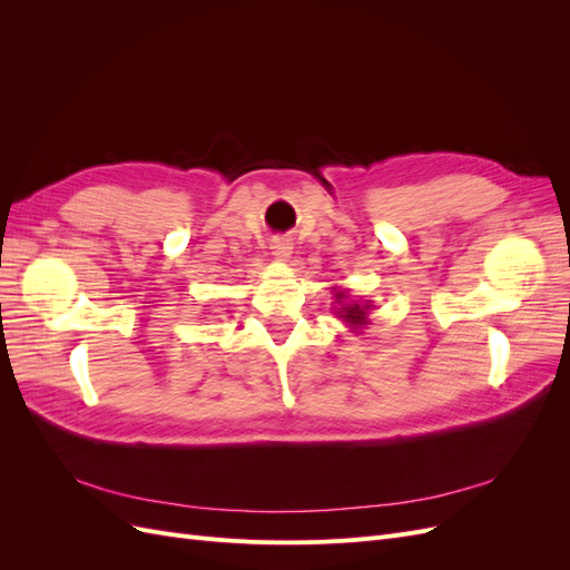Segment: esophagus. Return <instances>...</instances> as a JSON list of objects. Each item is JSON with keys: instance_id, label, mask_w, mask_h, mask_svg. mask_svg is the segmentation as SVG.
I'll return each mask as SVG.
<instances>
[{"instance_id": "esophagus-1", "label": "esophagus", "mask_w": 570, "mask_h": 570, "mask_svg": "<svg viewBox=\"0 0 570 570\" xmlns=\"http://www.w3.org/2000/svg\"><path fill=\"white\" fill-rule=\"evenodd\" d=\"M271 252H273L275 258H281V262H283V258H287L292 254V243L285 235H275L271 239Z\"/></svg>"}]
</instances>
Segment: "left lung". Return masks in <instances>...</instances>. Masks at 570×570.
<instances>
[{"label": "left lung", "mask_w": 570, "mask_h": 570, "mask_svg": "<svg viewBox=\"0 0 570 570\" xmlns=\"http://www.w3.org/2000/svg\"><path fill=\"white\" fill-rule=\"evenodd\" d=\"M335 299L342 302V306L337 308V316H340L344 323H350V327H354V331H356V327H361V325H366L368 312H371V304L344 302V299H347V297H344V292H337Z\"/></svg>", "instance_id": "8db88e82"}]
</instances>
